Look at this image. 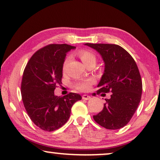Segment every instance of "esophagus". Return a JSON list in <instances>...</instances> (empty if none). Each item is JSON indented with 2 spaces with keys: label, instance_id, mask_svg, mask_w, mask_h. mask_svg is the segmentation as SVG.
<instances>
[{
  "label": "esophagus",
  "instance_id": "34e87169",
  "mask_svg": "<svg viewBox=\"0 0 160 160\" xmlns=\"http://www.w3.org/2000/svg\"><path fill=\"white\" fill-rule=\"evenodd\" d=\"M91 98V97L89 95H82V99L83 100H89Z\"/></svg>",
  "mask_w": 160,
  "mask_h": 160
}]
</instances>
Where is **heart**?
Instances as JSON below:
<instances>
[{"label": "heart", "instance_id": "heart-1", "mask_svg": "<svg viewBox=\"0 0 160 160\" xmlns=\"http://www.w3.org/2000/svg\"><path fill=\"white\" fill-rule=\"evenodd\" d=\"M78 55L80 58L81 60H82V62H84L87 66L90 64V63H96V61H97V57H96L95 53L89 49H83L79 50L78 52ZM69 60H70V58L68 56L65 58L64 61H63V63H62L63 72L66 71V67H67L68 63L69 62ZM94 82H95V80H94L93 78H88V79L76 82L75 84H74V87H75V88L78 91L86 92V91H88L89 89L91 88V86L94 84Z\"/></svg>", "mask_w": 160, "mask_h": 160}]
</instances>
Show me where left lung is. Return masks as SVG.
Here are the masks:
<instances>
[{
    "mask_svg": "<svg viewBox=\"0 0 160 160\" xmlns=\"http://www.w3.org/2000/svg\"><path fill=\"white\" fill-rule=\"evenodd\" d=\"M101 54L105 71L98 85V95L112 92L102 110L93 119L102 128L117 130L130 121L141 102L142 80L132 57L124 48L113 43H89Z\"/></svg>",
    "mask_w": 160,
    "mask_h": 160,
    "instance_id": "left-lung-1",
    "label": "left lung"
}]
</instances>
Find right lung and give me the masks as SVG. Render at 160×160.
I'll list each match as a JSON object with an SVG mask.
<instances>
[{
    "mask_svg": "<svg viewBox=\"0 0 160 160\" xmlns=\"http://www.w3.org/2000/svg\"><path fill=\"white\" fill-rule=\"evenodd\" d=\"M74 48L65 43L47 45L32 54L24 70L21 83L24 106L32 122L44 131L52 132L64 125L72 106L82 100L76 93L58 97L54 92L62 83L66 52Z\"/></svg>",
    "mask_w": 160,
    "mask_h": 160,
    "instance_id": "right-lung-1",
    "label": "right lung"
}]
</instances>
